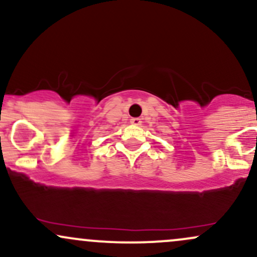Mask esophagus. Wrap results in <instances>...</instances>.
I'll list each match as a JSON object with an SVG mask.
<instances>
[{"instance_id":"34e87169","label":"esophagus","mask_w":257,"mask_h":257,"mask_svg":"<svg viewBox=\"0 0 257 257\" xmlns=\"http://www.w3.org/2000/svg\"><path fill=\"white\" fill-rule=\"evenodd\" d=\"M131 123L134 125H140L141 124V119L140 118H132Z\"/></svg>"}]
</instances>
